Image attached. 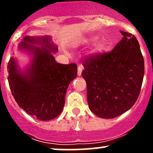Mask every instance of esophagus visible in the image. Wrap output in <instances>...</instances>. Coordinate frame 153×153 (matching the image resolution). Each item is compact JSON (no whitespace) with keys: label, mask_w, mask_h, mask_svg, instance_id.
<instances>
[{"label":"esophagus","mask_w":153,"mask_h":153,"mask_svg":"<svg viewBox=\"0 0 153 153\" xmlns=\"http://www.w3.org/2000/svg\"><path fill=\"white\" fill-rule=\"evenodd\" d=\"M82 70H83V67L81 65L78 66V75L80 76L81 75V73H82Z\"/></svg>","instance_id":"esophagus-1"}]
</instances>
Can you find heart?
Masks as SVG:
<instances>
[{
	"mask_svg": "<svg viewBox=\"0 0 153 153\" xmlns=\"http://www.w3.org/2000/svg\"><path fill=\"white\" fill-rule=\"evenodd\" d=\"M93 40L94 39L92 38V41H93ZM104 47H105V43H104V41H101L95 45L94 50H95V52H101L104 49Z\"/></svg>",
	"mask_w": 153,
	"mask_h": 153,
	"instance_id": "b5f03b06",
	"label": "heart"
}]
</instances>
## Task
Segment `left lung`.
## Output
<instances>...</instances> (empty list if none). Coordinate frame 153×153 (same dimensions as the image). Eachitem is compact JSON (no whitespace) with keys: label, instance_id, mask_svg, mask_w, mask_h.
Segmentation results:
<instances>
[{"label":"left lung","instance_id":"8db88e82","mask_svg":"<svg viewBox=\"0 0 153 153\" xmlns=\"http://www.w3.org/2000/svg\"><path fill=\"white\" fill-rule=\"evenodd\" d=\"M123 38L111 52L95 54L83 62L89 109L102 118L129 110L138 98L144 61L137 38L121 31Z\"/></svg>","mask_w":153,"mask_h":153}]
</instances>
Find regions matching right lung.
Returning <instances> with one entry per match:
<instances>
[{"label": "right lung", "instance_id": "right-lung-1", "mask_svg": "<svg viewBox=\"0 0 153 153\" xmlns=\"http://www.w3.org/2000/svg\"><path fill=\"white\" fill-rule=\"evenodd\" d=\"M20 44L32 54V63L27 71L21 72L13 58L9 61L8 81L12 95L18 106L29 115L41 121H49L62 112L68 86L77 76L78 68L74 63H57L52 52L57 47L50 44L49 37L35 38L27 36ZM28 42L42 45L43 48Z\"/></svg>", "mask_w": 153, "mask_h": 153}]
</instances>
